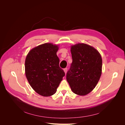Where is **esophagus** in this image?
<instances>
[{
  "label": "esophagus",
  "instance_id": "obj_1",
  "mask_svg": "<svg viewBox=\"0 0 125 125\" xmlns=\"http://www.w3.org/2000/svg\"><path fill=\"white\" fill-rule=\"evenodd\" d=\"M63 70H64V72H65V74H66L67 73V68H66L64 69Z\"/></svg>",
  "mask_w": 125,
  "mask_h": 125
}]
</instances>
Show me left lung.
Segmentation results:
<instances>
[{"instance_id": "obj_1", "label": "left lung", "mask_w": 125, "mask_h": 125, "mask_svg": "<svg viewBox=\"0 0 125 125\" xmlns=\"http://www.w3.org/2000/svg\"><path fill=\"white\" fill-rule=\"evenodd\" d=\"M73 62L66 75L74 93L85 95L95 88L102 74V59L99 52L84 43L71 46Z\"/></svg>"}]
</instances>
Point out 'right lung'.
Listing matches in <instances>:
<instances>
[{"mask_svg": "<svg viewBox=\"0 0 125 125\" xmlns=\"http://www.w3.org/2000/svg\"><path fill=\"white\" fill-rule=\"evenodd\" d=\"M58 49V45L45 43L32 49L26 57V77L33 89L42 96L54 94L65 75L59 66Z\"/></svg>", "mask_w": 125, "mask_h": 125, "instance_id": "add662e5", "label": "right lung"}]
</instances>
